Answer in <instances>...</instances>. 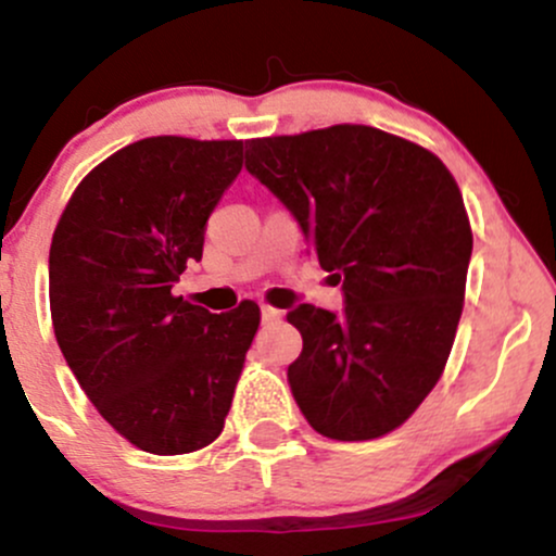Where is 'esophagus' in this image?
Returning a JSON list of instances; mask_svg holds the SVG:
<instances>
[{
	"label": "esophagus",
	"instance_id": "34e87169",
	"mask_svg": "<svg viewBox=\"0 0 556 556\" xmlns=\"http://www.w3.org/2000/svg\"><path fill=\"white\" fill-rule=\"evenodd\" d=\"M279 318H282V311L271 308V305H264V308H261V324H277Z\"/></svg>",
	"mask_w": 556,
	"mask_h": 556
}]
</instances>
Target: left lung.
<instances>
[{"instance_id":"left-lung-1","label":"left lung","mask_w":556,"mask_h":556,"mask_svg":"<svg viewBox=\"0 0 556 556\" xmlns=\"http://www.w3.org/2000/svg\"><path fill=\"white\" fill-rule=\"evenodd\" d=\"M245 149V169L342 282L340 314L308 303L287 314L303 337L292 397L324 437H384L426 400L455 342L473 251L460 188L429 151L366 125Z\"/></svg>"}]
</instances>
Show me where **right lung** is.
<instances>
[{
	"label": "right lung",
	"instance_id": "1",
	"mask_svg": "<svg viewBox=\"0 0 556 556\" xmlns=\"http://www.w3.org/2000/svg\"><path fill=\"white\" fill-rule=\"evenodd\" d=\"M242 169V140L146 138L75 188L49 251L56 344L101 418L138 450L185 455L225 429L258 329L172 295Z\"/></svg>",
	"mask_w": 556,
	"mask_h": 556
}]
</instances>
